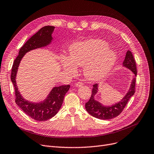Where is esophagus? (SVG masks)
Here are the masks:
<instances>
[{
  "mask_svg": "<svg viewBox=\"0 0 154 154\" xmlns=\"http://www.w3.org/2000/svg\"><path fill=\"white\" fill-rule=\"evenodd\" d=\"M82 85H83V83L81 82H77V83H75V86L77 87H81L82 86Z\"/></svg>",
  "mask_w": 154,
  "mask_h": 154,
  "instance_id": "obj_1",
  "label": "esophagus"
}]
</instances>
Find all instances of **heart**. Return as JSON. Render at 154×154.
<instances>
[{
    "label": "heart",
    "instance_id": "1",
    "mask_svg": "<svg viewBox=\"0 0 154 154\" xmlns=\"http://www.w3.org/2000/svg\"><path fill=\"white\" fill-rule=\"evenodd\" d=\"M109 45L100 39L76 42L69 48V58L63 56L61 61L65 70L76 72V66H84V74L90 80H98L107 75L114 65L117 55L108 49Z\"/></svg>",
    "mask_w": 154,
    "mask_h": 154
}]
</instances>
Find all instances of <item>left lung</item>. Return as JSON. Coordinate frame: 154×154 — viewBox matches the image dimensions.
<instances>
[{"mask_svg":"<svg viewBox=\"0 0 154 154\" xmlns=\"http://www.w3.org/2000/svg\"><path fill=\"white\" fill-rule=\"evenodd\" d=\"M123 65L128 68L134 74V77L133 79L131 84L129 91L123 98V99L121 101H119V103L111 106H104L100 102L94 100V96L98 92V84H94L91 98L85 105L86 109L90 115L96 118L102 119V120H109V119H112L117 117L122 113L130 98L135 93L136 77L137 75V68H136V61L132 53L129 50L127 51L126 57H125L124 61L123 62Z\"/></svg>","mask_w":154,"mask_h":154,"instance_id":"1","label":"left lung"}]
</instances>
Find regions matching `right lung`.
Instances as JSON below:
<instances>
[{"label": "right lung", "mask_w": 154, "mask_h": 154, "mask_svg": "<svg viewBox=\"0 0 154 154\" xmlns=\"http://www.w3.org/2000/svg\"><path fill=\"white\" fill-rule=\"evenodd\" d=\"M54 26H45L31 37L21 48L18 56L14 60L11 70V79L15 90V102L27 116L38 121H45L54 117L62 105L65 94L70 89V85L54 87L47 98L41 103H35L25 100L20 94L16 82V73L20 63L28 51L44 47L52 41L51 36Z\"/></svg>", "instance_id": "obj_1"}]
</instances>
